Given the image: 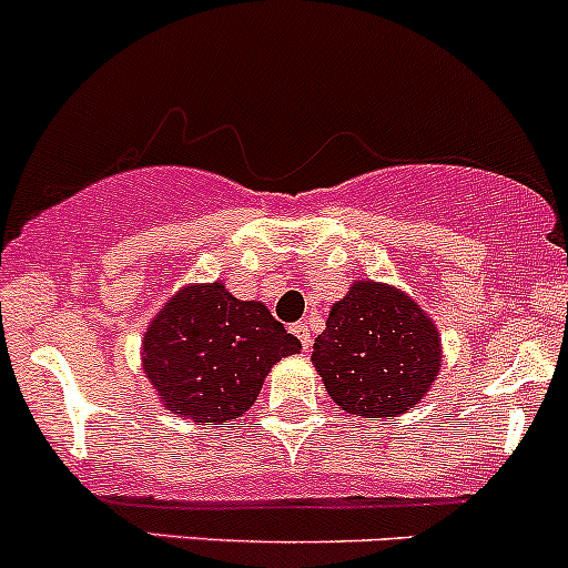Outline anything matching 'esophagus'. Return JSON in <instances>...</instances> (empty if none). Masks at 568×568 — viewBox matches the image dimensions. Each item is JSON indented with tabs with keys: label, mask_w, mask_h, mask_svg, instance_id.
I'll list each match as a JSON object with an SVG mask.
<instances>
[{
	"label": "esophagus",
	"mask_w": 568,
	"mask_h": 568,
	"mask_svg": "<svg viewBox=\"0 0 568 568\" xmlns=\"http://www.w3.org/2000/svg\"><path fill=\"white\" fill-rule=\"evenodd\" d=\"M294 335L296 337H300V341H302V346H305V352H307V348H311V326H307L305 324V321H300V324H294Z\"/></svg>",
	"instance_id": "obj_1"
}]
</instances>
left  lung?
Here are the masks:
<instances>
[{
  "mask_svg": "<svg viewBox=\"0 0 568 568\" xmlns=\"http://www.w3.org/2000/svg\"><path fill=\"white\" fill-rule=\"evenodd\" d=\"M311 359L343 412L393 420L432 390L443 368V337L406 291L354 280L329 307Z\"/></svg>",
  "mask_w": 568,
  "mask_h": 568,
  "instance_id": "1",
  "label": "left lung"
}]
</instances>
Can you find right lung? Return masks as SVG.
Here are the masks:
<instances>
[{"mask_svg": "<svg viewBox=\"0 0 568 568\" xmlns=\"http://www.w3.org/2000/svg\"><path fill=\"white\" fill-rule=\"evenodd\" d=\"M302 348L268 307L225 283L175 291L142 335V371L164 409L197 426H227L255 404L263 379Z\"/></svg>", "mask_w": 568, "mask_h": 568, "instance_id": "add662e5", "label": "right lung"}]
</instances>
